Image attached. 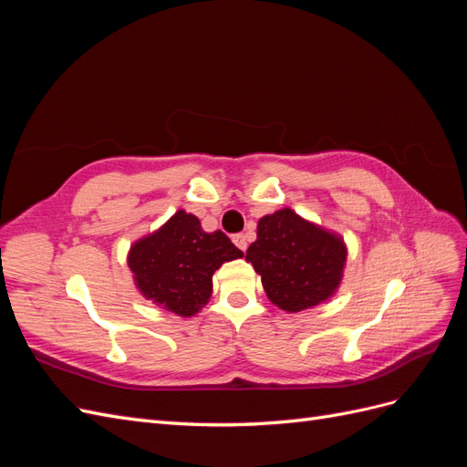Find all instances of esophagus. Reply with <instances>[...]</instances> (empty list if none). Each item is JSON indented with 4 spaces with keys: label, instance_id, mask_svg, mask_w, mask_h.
<instances>
[{
    "label": "esophagus",
    "instance_id": "34e87169",
    "mask_svg": "<svg viewBox=\"0 0 467 467\" xmlns=\"http://www.w3.org/2000/svg\"><path fill=\"white\" fill-rule=\"evenodd\" d=\"M232 242L242 249V251H245L247 249V235L245 234H235L234 237H232Z\"/></svg>",
    "mask_w": 467,
    "mask_h": 467
}]
</instances>
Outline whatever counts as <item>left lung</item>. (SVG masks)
I'll return each instance as SVG.
<instances>
[{
  "label": "left lung",
  "instance_id": "8db88e82",
  "mask_svg": "<svg viewBox=\"0 0 467 467\" xmlns=\"http://www.w3.org/2000/svg\"><path fill=\"white\" fill-rule=\"evenodd\" d=\"M245 259L261 275L268 300L296 314L325 302L341 285L347 247L341 237L285 208L259 220L257 242Z\"/></svg>",
  "mask_w": 467,
  "mask_h": 467
}]
</instances>
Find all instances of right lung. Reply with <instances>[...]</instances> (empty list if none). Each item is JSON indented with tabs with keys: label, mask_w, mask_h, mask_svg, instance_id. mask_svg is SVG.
I'll list each match as a JSON object with an SVG mask.
<instances>
[{
	"label": "right lung",
	"mask_w": 467,
	"mask_h": 467,
	"mask_svg": "<svg viewBox=\"0 0 467 467\" xmlns=\"http://www.w3.org/2000/svg\"><path fill=\"white\" fill-rule=\"evenodd\" d=\"M239 257L244 251L223 232L206 234L199 218L179 210L163 228L132 245L129 266L148 300L189 317L208 302L216 268Z\"/></svg>",
	"instance_id": "1"
}]
</instances>
